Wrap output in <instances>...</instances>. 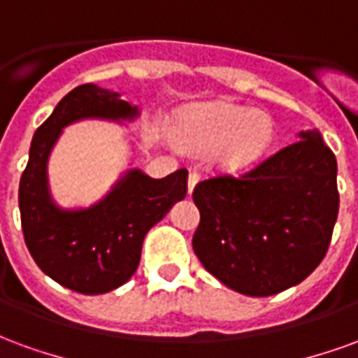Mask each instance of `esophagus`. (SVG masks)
Masks as SVG:
<instances>
[{
    "label": "esophagus",
    "instance_id": "obj_1",
    "mask_svg": "<svg viewBox=\"0 0 358 358\" xmlns=\"http://www.w3.org/2000/svg\"><path fill=\"white\" fill-rule=\"evenodd\" d=\"M197 182H199V172H189V176H187V192H189V194L194 192V187Z\"/></svg>",
    "mask_w": 358,
    "mask_h": 358
}]
</instances>
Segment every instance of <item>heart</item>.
<instances>
[{"label":"heart","instance_id":"heart-1","mask_svg":"<svg viewBox=\"0 0 358 358\" xmlns=\"http://www.w3.org/2000/svg\"><path fill=\"white\" fill-rule=\"evenodd\" d=\"M172 132L189 151L215 149L217 164L228 171L255 163L274 140V124L266 113L236 103H209L182 110Z\"/></svg>","mask_w":358,"mask_h":358}]
</instances>
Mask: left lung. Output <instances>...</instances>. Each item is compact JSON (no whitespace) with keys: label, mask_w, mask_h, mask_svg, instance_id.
<instances>
[{"label":"left lung","mask_w":358,"mask_h":358,"mask_svg":"<svg viewBox=\"0 0 358 358\" xmlns=\"http://www.w3.org/2000/svg\"><path fill=\"white\" fill-rule=\"evenodd\" d=\"M338 163L316 130L241 176L201 180L194 251L234 292L268 297L322 263L338 220Z\"/></svg>","instance_id":"obj_1"}]
</instances>
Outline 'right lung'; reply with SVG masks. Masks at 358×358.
<instances>
[{"mask_svg": "<svg viewBox=\"0 0 358 358\" xmlns=\"http://www.w3.org/2000/svg\"><path fill=\"white\" fill-rule=\"evenodd\" d=\"M138 107L95 84H82L57 103L34 132L19 184L22 234L36 264L57 284L99 295L128 282L138 268L145 234L187 194V171L155 180L126 172L94 207L63 210L51 201L48 157L66 124L80 118L130 120Z\"/></svg>", "mask_w": 358, "mask_h": 358, "instance_id": "1", "label": "right lung"}]
</instances>
